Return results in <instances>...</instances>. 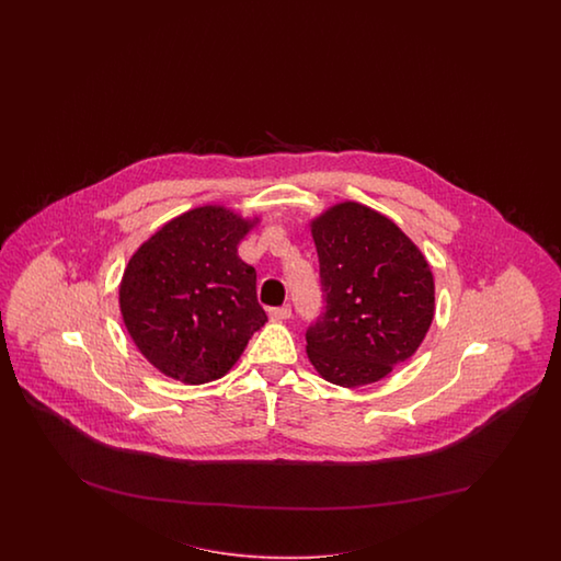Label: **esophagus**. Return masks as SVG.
<instances>
[{"mask_svg":"<svg viewBox=\"0 0 561 561\" xmlns=\"http://www.w3.org/2000/svg\"><path fill=\"white\" fill-rule=\"evenodd\" d=\"M267 312H270V319H273V321H288L291 317V308L288 305L270 308Z\"/></svg>","mask_w":561,"mask_h":561,"instance_id":"esophagus-1","label":"esophagus"}]
</instances>
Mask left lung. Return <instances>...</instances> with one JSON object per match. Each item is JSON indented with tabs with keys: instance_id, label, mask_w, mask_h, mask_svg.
Instances as JSON below:
<instances>
[{
	"instance_id": "left-lung-1",
	"label": "left lung",
	"mask_w": 561,
	"mask_h": 561,
	"mask_svg": "<svg viewBox=\"0 0 561 561\" xmlns=\"http://www.w3.org/2000/svg\"><path fill=\"white\" fill-rule=\"evenodd\" d=\"M324 312L306 356L331 385L382 380L422 345L434 321V275L420 247L368 205L340 202L310 220Z\"/></svg>"
}]
</instances>
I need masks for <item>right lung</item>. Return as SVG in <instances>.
Segmentation results:
<instances>
[{
	"instance_id": "right-lung-1",
	"label": "right lung",
	"mask_w": 561,
	"mask_h": 561,
	"mask_svg": "<svg viewBox=\"0 0 561 561\" xmlns=\"http://www.w3.org/2000/svg\"><path fill=\"white\" fill-rule=\"evenodd\" d=\"M259 221L226 205H202L137 247L121 277V317L158 373L183 385L218 380L267 323L255 267L238 256Z\"/></svg>"
}]
</instances>
